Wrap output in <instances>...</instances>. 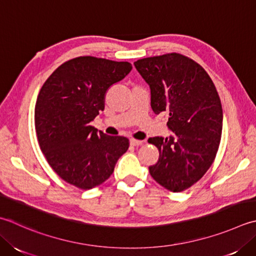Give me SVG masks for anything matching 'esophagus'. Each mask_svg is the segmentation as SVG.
<instances>
[{
  "instance_id": "1",
  "label": "esophagus",
  "mask_w": 256,
  "mask_h": 256,
  "mask_svg": "<svg viewBox=\"0 0 256 256\" xmlns=\"http://www.w3.org/2000/svg\"><path fill=\"white\" fill-rule=\"evenodd\" d=\"M143 141H140V140H135V138H131L130 140V144L133 145V146H138V145H142Z\"/></svg>"
}]
</instances>
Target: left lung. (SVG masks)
Segmentation results:
<instances>
[{
    "label": "left lung",
    "instance_id": "left-lung-1",
    "mask_svg": "<svg viewBox=\"0 0 256 256\" xmlns=\"http://www.w3.org/2000/svg\"><path fill=\"white\" fill-rule=\"evenodd\" d=\"M151 90L155 114L168 113L170 138H151L160 158L150 174L168 191L192 186L211 166L221 141V100L206 71L178 53L134 62Z\"/></svg>",
    "mask_w": 256,
    "mask_h": 256
}]
</instances>
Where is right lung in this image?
<instances>
[{
    "label": "right lung",
    "instance_id": "1",
    "mask_svg": "<svg viewBox=\"0 0 256 256\" xmlns=\"http://www.w3.org/2000/svg\"><path fill=\"white\" fill-rule=\"evenodd\" d=\"M128 62L80 56L45 81L35 104L38 141L48 164L65 182L90 190L111 176L128 140L110 136L90 122L104 110L105 94L131 72Z\"/></svg>",
    "mask_w": 256,
    "mask_h": 256
}]
</instances>
